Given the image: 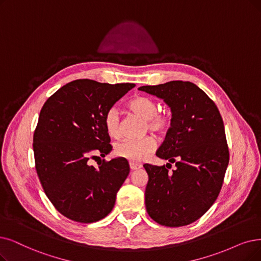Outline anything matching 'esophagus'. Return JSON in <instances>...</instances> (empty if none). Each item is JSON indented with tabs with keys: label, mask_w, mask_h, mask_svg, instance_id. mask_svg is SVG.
Instances as JSON below:
<instances>
[{
	"label": "esophagus",
	"mask_w": 261,
	"mask_h": 261,
	"mask_svg": "<svg viewBox=\"0 0 261 261\" xmlns=\"http://www.w3.org/2000/svg\"><path fill=\"white\" fill-rule=\"evenodd\" d=\"M129 167H130V170H137L139 168H141V165L139 164H135V163H129Z\"/></svg>",
	"instance_id": "obj_1"
}]
</instances>
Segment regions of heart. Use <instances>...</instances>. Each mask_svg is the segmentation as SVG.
I'll use <instances>...</instances> for the list:
<instances>
[{
	"label": "heart",
	"mask_w": 261,
	"mask_h": 261,
	"mask_svg": "<svg viewBox=\"0 0 261 261\" xmlns=\"http://www.w3.org/2000/svg\"><path fill=\"white\" fill-rule=\"evenodd\" d=\"M129 109L145 120V129L163 134L169 127L170 119L168 114L159 111V105L149 96L139 95L128 102ZM106 130L109 136L119 138L121 136V119L119 110L111 107L107 110L103 118ZM156 148V141L153 137L147 136L140 139H123L118 142L114 152L122 159L132 163H140Z\"/></svg>",
	"instance_id": "obj_1"
}]
</instances>
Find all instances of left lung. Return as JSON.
<instances>
[{
    "label": "left lung",
    "mask_w": 261,
    "mask_h": 261,
    "mask_svg": "<svg viewBox=\"0 0 261 261\" xmlns=\"http://www.w3.org/2000/svg\"><path fill=\"white\" fill-rule=\"evenodd\" d=\"M171 109L170 127L156 156L175 163L144 164L149 181L145 207L153 221L181 227L200 218L221 192L229 163L224 122L215 102L190 81H170L139 88Z\"/></svg>",
    "instance_id": "1"
}]
</instances>
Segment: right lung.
I'll return each mask as SVG.
<instances>
[{"label":"right lung","mask_w":261,"mask_h":261,"mask_svg":"<svg viewBox=\"0 0 261 261\" xmlns=\"http://www.w3.org/2000/svg\"><path fill=\"white\" fill-rule=\"evenodd\" d=\"M134 83L74 80L59 89L40 110L33 136L35 168L48 199L65 217L89 224L106 217L129 173L128 162L89 161L111 150L103 118Z\"/></svg>","instance_id":"right-lung-1"}]
</instances>
